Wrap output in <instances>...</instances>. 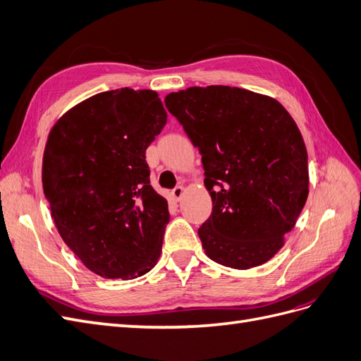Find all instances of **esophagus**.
Here are the masks:
<instances>
[{"label": "esophagus", "mask_w": 361, "mask_h": 361, "mask_svg": "<svg viewBox=\"0 0 361 361\" xmlns=\"http://www.w3.org/2000/svg\"><path fill=\"white\" fill-rule=\"evenodd\" d=\"M183 187H180V185H179V187H176V188H174L173 191H171V195H173V199L174 200H176V202H179L180 199H182V195H183Z\"/></svg>", "instance_id": "esophagus-1"}]
</instances>
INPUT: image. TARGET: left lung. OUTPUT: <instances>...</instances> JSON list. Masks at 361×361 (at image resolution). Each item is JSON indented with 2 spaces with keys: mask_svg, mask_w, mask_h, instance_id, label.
Returning a JSON list of instances; mask_svg holds the SVG:
<instances>
[{
  "mask_svg": "<svg viewBox=\"0 0 361 361\" xmlns=\"http://www.w3.org/2000/svg\"><path fill=\"white\" fill-rule=\"evenodd\" d=\"M166 106L199 147L212 214L200 226L204 253L248 269L285 244L309 195L307 150L279 101L228 85L190 87Z\"/></svg>",
  "mask_w": 361,
  "mask_h": 361,
  "instance_id": "left-lung-1",
  "label": "left lung"
}]
</instances>
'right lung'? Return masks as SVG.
I'll return each instance as SVG.
<instances>
[{
	"instance_id": "right-lung-1",
	"label": "right lung",
	"mask_w": 361,
	"mask_h": 361,
	"mask_svg": "<svg viewBox=\"0 0 361 361\" xmlns=\"http://www.w3.org/2000/svg\"><path fill=\"white\" fill-rule=\"evenodd\" d=\"M166 123L157 92L125 87L80 102L51 129L43 192L63 241L97 276L130 280L157 265L170 214L146 149Z\"/></svg>"
}]
</instances>
